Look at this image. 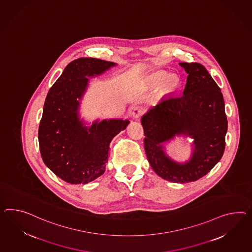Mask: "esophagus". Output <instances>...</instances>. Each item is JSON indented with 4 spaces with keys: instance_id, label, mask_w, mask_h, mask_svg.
I'll return each mask as SVG.
<instances>
[{
    "instance_id": "34e87169",
    "label": "esophagus",
    "mask_w": 252,
    "mask_h": 252,
    "mask_svg": "<svg viewBox=\"0 0 252 252\" xmlns=\"http://www.w3.org/2000/svg\"><path fill=\"white\" fill-rule=\"evenodd\" d=\"M142 113H143V109L142 107L141 106H136V107H134V109L132 110L131 115H132L133 119H138V118L142 116Z\"/></svg>"
}]
</instances>
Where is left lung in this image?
Listing matches in <instances>:
<instances>
[{
	"instance_id": "obj_1",
	"label": "left lung",
	"mask_w": 252,
	"mask_h": 252,
	"mask_svg": "<svg viewBox=\"0 0 252 252\" xmlns=\"http://www.w3.org/2000/svg\"><path fill=\"white\" fill-rule=\"evenodd\" d=\"M187 72L183 95L170 94L142 117L149 162L164 180L185 184L200 179L222 158L227 120L220 87L198 63H179ZM193 139L188 161L173 160L164 144L176 135Z\"/></svg>"
}]
</instances>
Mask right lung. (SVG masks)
Instances as JSON below:
<instances>
[{"label":"right lung","instance_id":"add662e5","mask_svg":"<svg viewBox=\"0 0 252 252\" xmlns=\"http://www.w3.org/2000/svg\"><path fill=\"white\" fill-rule=\"evenodd\" d=\"M115 65L97 58H78L65 66L48 91L39 125V148L45 165L66 183L88 184L102 175L111 140L129 123L110 119L87 126L79 116L89 78Z\"/></svg>","mask_w":252,"mask_h":252}]
</instances>
